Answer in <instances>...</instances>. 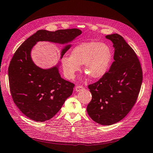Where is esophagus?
I'll use <instances>...</instances> for the list:
<instances>
[{"mask_svg":"<svg viewBox=\"0 0 153 153\" xmlns=\"http://www.w3.org/2000/svg\"><path fill=\"white\" fill-rule=\"evenodd\" d=\"M85 88L84 87H83V86H80V85H78V86H76V91L77 92H79L81 91H82V90H83Z\"/></svg>","mask_w":153,"mask_h":153,"instance_id":"esophagus-1","label":"esophagus"}]
</instances>
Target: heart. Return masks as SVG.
I'll list each match as a JSON object with an SVG mask.
<instances>
[{
  "label": "heart",
  "mask_w": 153,
  "mask_h": 153,
  "mask_svg": "<svg viewBox=\"0 0 153 153\" xmlns=\"http://www.w3.org/2000/svg\"><path fill=\"white\" fill-rule=\"evenodd\" d=\"M112 52L108 45L98 42H83L76 46L70 56L61 58V65L65 76L73 79L84 65V71L94 79L103 76L110 66Z\"/></svg>",
  "instance_id": "obj_1"
}]
</instances>
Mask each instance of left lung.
<instances>
[{
    "instance_id": "obj_1",
    "label": "left lung",
    "mask_w": 153,
    "mask_h": 153,
    "mask_svg": "<svg viewBox=\"0 0 153 153\" xmlns=\"http://www.w3.org/2000/svg\"><path fill=\"white\" fill-rule=\"evenodd\" d=\"M106 38L113 43L114 61L99 81L88 86L92 100L87 111L95 122L111 125L124 118L134 107L143 72L135 52L123 37L114 33Z\"/></svg>"
}]
</instances>
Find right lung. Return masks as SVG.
<instances>
[{
	"instance_id": "add662e5",
	"label": "right lung",
	"mask_w": 153,
	"mask_h": 153,
	"mask_svg": "<svg viewBox=\"0 0 153 153\" xmlns=\"http://www.w3.org/2000/svg\"><path fill=\"white\" fill-rule=\"evenodd\" d=\"M81 33L77 28L56 32L40 30L15 52L8 67L10 92L16 106L30 119L41 122L52 118L72 95L75 86L61 77L57 66L48 70L37 67L31 59V50L38 41L65 44ZM70 47L67 45L62 50L61 57Z\"/></svg>"
}]
</instances>
